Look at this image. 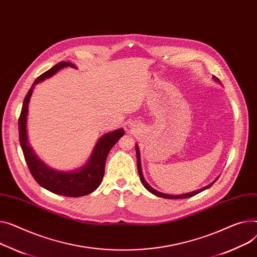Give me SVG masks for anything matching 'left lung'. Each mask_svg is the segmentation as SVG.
Returning <instances> with one entry per match:
<instances>
[{"label":"left lung","instance_id":"left-lung-1","mask_svg":"<svg viewBox=\"0 0 257 257\" xmlns=\"http://www.w3.org/2000/svg\"><path fill=\"white\" fill-rule=\"evenodd\" d=\"M213 78L216 80V81H218V82H220L219 81V79L216 77V76H213ZM135 149H136V157H138V170H139V174H140V178H141V181H142V183H143V185L145 186V188L146 189L148 190V191H150L151 193H153L154 195H157V196H159V197H163V198H168V199H179V198H188V197H191V196H194V195H196V194H198L199 192H201V191H203V190H206V189H208V188H210L216 181H217V179L214 181V182H212L210 185H208V186H206V187H203V188H201V189H198V190H196V191H193V192H189V193H185V194H180V195H172V194H165V193H162V192H159V191H157V190H155L154 189V188H152L148 183H147V181L145 180V178H144V176H143V172H142V163H141V154H140V149H139V147H138V145L135 146Z\"/></svg>","mask_w":257,"mask_h":257}]
</instances>
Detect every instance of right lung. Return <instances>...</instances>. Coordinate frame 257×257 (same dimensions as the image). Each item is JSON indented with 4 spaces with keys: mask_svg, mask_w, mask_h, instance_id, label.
Returning <instances> with one entry per match:
<instances>
[{
    "mask_svg": "<svg viewBox=\"0 0 257 257\" xmlns=\"http://www.w3.org/2000/svg\"><path fill=\"white\" fill-rule=\"evenodd\" d=\"M64 67L75 68L76 66L70 62H60L49 70L41 74L34 81L27 96L25 97L22 112L19 118L20 143L24 153L25 160L30 169L33 178L46 190L69 197H79L92 193L99 187L104 176L105 161L111 148L116 144L119 138L125 134L124 129H117L106 133L97 142L92 155L87 164L72 172H61L47 166L34 153L28 141L27 133V117L29 102L32 96L34 85L38 82L53 76Z\"/></svg>",
    "mask_w": 257,
    "mask_h": 257,
    "instance_id": "obj_1",
    "label": "right lung"
}]
</instances>
